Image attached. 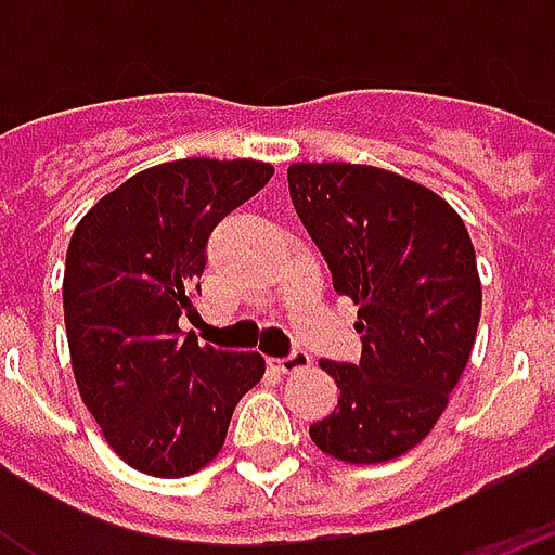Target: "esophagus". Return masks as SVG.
I'll return each mask as SVG.
<instances>
[{
    "label": "esophagus",
    "mask_w": 555,
    "mask_h": 555,
    "mask_svg": "<svg viewBox=\"0 0 555 555\" xmlns=\"http://www.w3.org/2000/svg\"><path fill=\"white\" fill-rule=\"evenodd\" d=\"M273 365H276L282 374H297L302 372V369H309L312 360H309V353H306V350H294V353H288L285 360H276Z\"/></svg>",
    "instance_id": "1"
}]
</instances>
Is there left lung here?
I'll return each instance as SVG.
<instances>
[{
    "mask_svg": "<svg viewBox=\"0 0 555 555\" xmlns=\"http://www.w3.org/2000/svg\"><path fill=\"white\" fill-rule=\"evenodd\" d=\"M297 217L350 297L360 365L321 360L338 404L309 437L345 464H384L425 440L461 380L481 318V279L464 219L396 171L294 163Z\"/></svg>",
    "mask_w": 555,
    "mask_h": 555,
    "instance_id": "left-lung-1",
    "label": "left lung"
}]
</instances>
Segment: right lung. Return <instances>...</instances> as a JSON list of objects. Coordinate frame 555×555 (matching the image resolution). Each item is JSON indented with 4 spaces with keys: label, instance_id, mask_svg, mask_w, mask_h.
Segmentation results:
<instances>
[{
    "label": "right lung",
    "instance_id": "right-lung-1",
    "mask_svg": "<svg viewBox=\"0 0 555 555\" xmlns=\"http://www.w3.org/2000/svg\"><path fill=\"white\" fill-rule=\"evenodd\" d=\"M273 178L261 159L186 157L139 171L79 219L65 261V330L82 404L139 473L193 476L264 377L261 353L181 336L205 246Z\"/></svg>",
    "mask_w": 555,
    "mask_h": 555
}]
</instances>
